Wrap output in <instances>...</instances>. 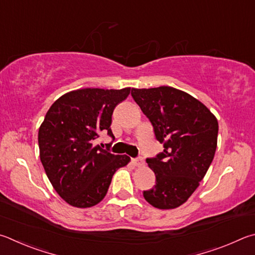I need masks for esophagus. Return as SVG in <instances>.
I'll return each mask as SVG.
<instances>
[{"label": "esophagus", "mask_w": 255, "mask_h": 255, "mask_svg": "<svg viewBox=\"0 0 255 255\" xmlns=\"http://www.w3.org/2000/svg\"><path fill=\"white\" fill-rule=\"evenodd\" d=\"M132 164L133 165H136V166H141V165H143V159H142V157H137V158H132Z\"/></svg>", "instance_id": "34e87169"}]
</instances>
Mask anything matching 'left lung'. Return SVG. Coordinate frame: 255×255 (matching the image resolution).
Masks as SVG:
<instances>
[{
	"mask_svg": "<svg viewBox=\"0 0 255 255\" xmlns=\"http://www.w3.org/2000/svg\"><path fill=\"white\" fill-rule=\"evenodd\" d=\"M131 97L149 119L164 150L146 158L156 185L143 191L154 207L182 205L195 192L214 158L219 123L201 101L173 87L131 89Z\"/></svg>",
	"mask_w": 255,
	"mask_h": 255,
	"instance_id": "left-lung-1",
	"label": "left lung"
}]
</instances>
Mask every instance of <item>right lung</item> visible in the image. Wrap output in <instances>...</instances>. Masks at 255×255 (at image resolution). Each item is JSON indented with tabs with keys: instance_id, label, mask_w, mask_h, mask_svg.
<instances>
[{
	"instance_id": "add662e5",
	"label": "right lung",
	"mask_w": 255,
	"mask_h": 255,
	"mask_svg": "<svg viewBox=\"0 0 255 255\" xmlns=\"http://www.w3.org/2000/svg\"><path fill=\"white\" fill-rule=\"evenodd\" d=\"M129 94L130 88L75 90L54 101L45 115L38 136L40 159L55 192L68 204H98L116 170L130 160L96 145L103 132L115 139L110 128L114 109Z\"/></svg>"
}]
</instances>
